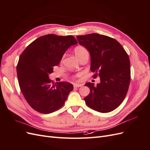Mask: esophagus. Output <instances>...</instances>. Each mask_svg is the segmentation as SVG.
I'll list each match as a JSON object with an SVG mask.
<instances>
[{"instance_id":"34e87169","label":"esophagus","mask_w":150,"mask_h":150,"mask_svg":"<svg viewBox=\"0 0 150 150\" xmlns=\"http://www.w3.org/2000/svg\"><path fill=\"white\" fill-rule=\"evenodd\" d=\"M83 85L82 84H76V83H74L73 84V86L74 88H79V87H81Z\"/></svg>"}]
</instances>
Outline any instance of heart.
Returning a JSON list of instances; mask_svg holds the SVG:
<instances>
[{
  "label": "heart",
  "instance_id": "obj_1",
  "mask_svg": "<svg viewBox=\"0 0 150 150\" xmlns=\"http://www.w3.org/2000/svg\"><path fill=\"white\" fill-rule=\"evenodd\" d=\"M86 51V49L83 47H77L74 50V52H75L76 56L77 57H78L83 52H84Z\"/></svg>",
  "mask_w": 150,
  "mask_h": 150
}]
</instances>
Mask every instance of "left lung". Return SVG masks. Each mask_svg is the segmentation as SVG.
I'll return each mask as SVG.
<instances>
[{"mask_svg":"<svg viewBox=\"0 0 150 150\" xmlns=\"http://www.w3.org/2000/svg\"><path fill=\"white\" fill-rule=\"evenodd\" d=\"M81 46L91 56V71L101 82L85 85L90 93L84 98L87 106L100 112H109L122 103L128 92L131 79L129 58L121 45L115 39L96 33L77 36Z\"/></svg>","mask_w":150,"mask_h":150,"instance_id":"left-lung-1","label":"left lung"}]
</instances>
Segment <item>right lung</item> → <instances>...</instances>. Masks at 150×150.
<instances>
[{
    "instance_id": "obj_1",
    "label": "right lung",
    "mask_w": 150,
    "mask_h": 150,
    "mask_svg": "<svg viewBox=\"0 0 150 150\" xmlns=\"http://www.w3.org/2000/svg\"><path fill=\"white\" fill-rule=\"evenodd\" d=\"M77 44L72 35L47 34L34 40L21 54L17 65L18 81L25 100L34 110L49 114L64 104L73 86L67 82L54 84L49 74L69 47Z\"/></svg>"
}]
</instances>
